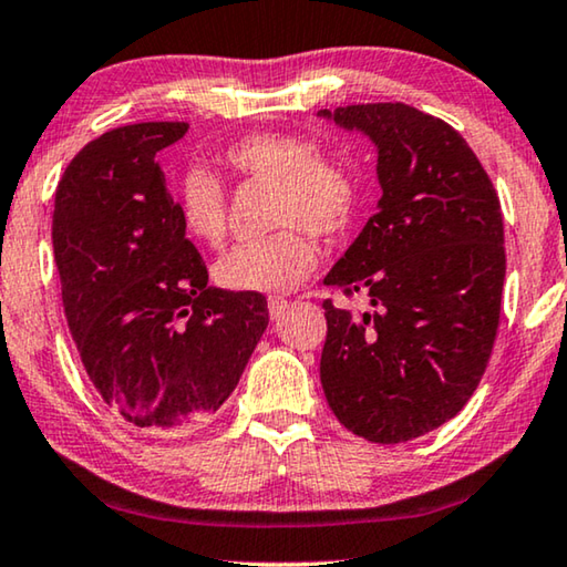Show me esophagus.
Segmentation results:
<instances>
[{
  "instance_id": "1",
  "label": "esophagus",
  "mask_w": 567,
  "mask_h": 567,
  "mask_svg": "<svg viewBox=\"0 0 567 567\" xmlns=\"http://www.w3.org/2000/svg\"><path fill=\"white\" fill-rule=\"evenodd\" d=\"M267 308H269V316L272 318H280L285 308H287V300L285 298H269L267 300Z\"/></svg>"
}]
</instances>
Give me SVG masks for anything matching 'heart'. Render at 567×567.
<instances>
[{
	"instance_id": "heart-1",
	"label": "heart",
	"mask_w": 567,
	"mask_h": 567,
	"mask_svg": "<svg viewBox=\"0 0 567 567\" xmlns=\"http://www.w3.org/2000/svg\"><path fill=\"white\" fill-rule=\"evenodd\" d=\"M224 163L244 181L272 185L269 224L275 234L247 241L216 261V282L234 292H290L318 265L312 236L341 234L357 214V181L338 159L316 155L300 134H249L224 152ZM181 221L188 236L218 247L226 236V196L206 171H188L181 181Z\"/></svg>"
}]
</instances>
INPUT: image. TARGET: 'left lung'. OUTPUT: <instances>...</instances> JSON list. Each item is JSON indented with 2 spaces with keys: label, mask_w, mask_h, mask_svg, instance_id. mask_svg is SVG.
Segmentation results:
<instances>
[{
  "label": "left lung",
  "mask_w": 567,
  "mask_h": 567,
  "mask_svg": "<svg viewBox=\"0 0 567 567\" xmlns=\"http://www.w3.org/2000/svg\"><path fill=\"white\" fill-rule=\"evenodd\" d=\"M377 145V214L326 275L367 295L353 316L323 300L320 382L333 415L371 443H404L458 415L484 377L506 272L502 206L468 142L400 104L323 109Z\"/></svg>",
  "instance_id": "left-lung-1"
}]
</instances>
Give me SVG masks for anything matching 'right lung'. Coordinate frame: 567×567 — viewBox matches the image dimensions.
<instances>
[{
	"mask_svg": "<svg viewBox=\"0 0 567 567\" xmlns=\"http://www.w3.org/2000/svg\"><path fill=\"white\" fill-rule=\"evenodd\" d=\"M185 122L126 124L89 142L55 190L53 251L65 320L109 408L150 435L206 425L269 323L259 292L208 287L159 150Z\"/></svg>",
	"mask_w": 567,
	"mask_h": 567,
	"instance_id": "right-lung-1",
	"label": "right lung"
}]
</instances>
